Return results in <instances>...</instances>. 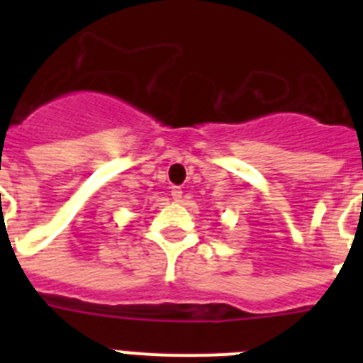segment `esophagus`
Wrapping results in <instances>:
<instances>
[{
	"label": "esophagus",
	"mask_w": 363,
	"mask_h": 363,
	"mask_svg": "<svg viewBox=\"0 0 363 363\" xmlns=\"http://www.w3.org/2000/svg\"><path fill=\"white\" fill-rule=\"evenodd\" d=\"M171 196L174 198L176 201H182V196H184V191H182V189H179V187H172Z\"/></svg>",
	"instance_id": "obj_1"
}]
</instances>
